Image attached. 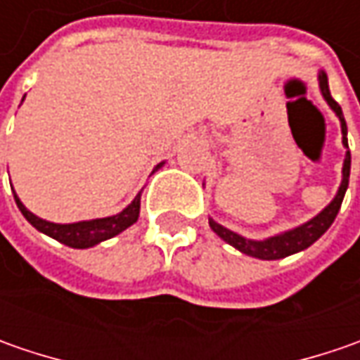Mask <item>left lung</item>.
Segmentation results:
<instances>
[{
  "mask_svg": "<svg viewBox=\"0 0 360 360\" xmlns=\"http://www.w3.org/2000/svg\"><path fill=\"white\" fill-rule=\"evenodd\" d=\"M319 84H321V91L325 96V100L328 102V105L335 110V114L339 116L340 120V128H342V144L349 148V142H347V122H345V116H342V110L340 105L333 100L330 96V90H328V79H326L325 72L319 74ZM349 174H351V152H347V158H345V166H342V182H340L339 192L335 196V200L330 202L326 206L325 210L321 214H316L312 220H309L307 224L298 226V229L288 230V232H283V234H276L272 238H266V240H248V238H242L236 232L220 226L218 222H214L212 218L208 220L210 222V229L214 230L216 234L226 240L230 246L238 248L240 252L248 256H255V258H262V260H278V258H284L288 255H295V252H300L304 248H309L312 242H316L323 234H325L328 226L335 222V218L339 214L340 204H342V198H345V192L349 188Z\"/></svg>",
  "mask_w": 360,
  "mask_h": 360,
  "instance_id": "1",
  "label": "left lung"
}]
</instances>
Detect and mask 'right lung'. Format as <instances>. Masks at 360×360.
<instances>
[{"label":"right lung","mask_w":360,"mask_h":360,"mask_svg":"<svg viewBox=\"0 0 360 360\" xmlns=\"http://www.w3.org/2000/svg\"><path fill=\"white\" fill-rule=\"evenodd\" d=\"M160 166H156V168H160ZM13 198H15V204H18V208L21 210V214L25 216V220L34 229L44 232V234H48L51 238H56V240L62 242L65 246H72V248H90V246L98 244V242L108 240V238L120 234L122 230L131 226L138 220V214H140V194H138L131 200L130 206L116 216L98 218V220H86V222H76V224H53V222L41 220V218L32 214L21 204L18 194H13Z\"/></svg>","instance_id":"add662e5"}]
</instances>
